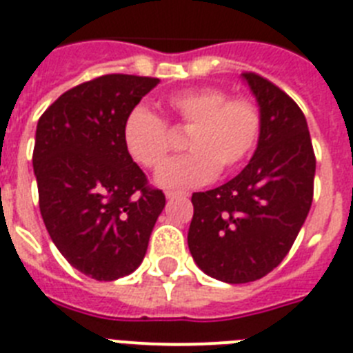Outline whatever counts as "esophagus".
Instances as JSON below:
<instances>
[{
  "label": "esophagus",
  "mask_w": 353,
  "mask_h": 353,
  "mask_svg": "<svg viewBox=\"0 0 353 353\" xmlns=\"http://www.w3.org/2000/svg\"><path fill=\"white\" fill-rule=\"evenodd\" d=\"M165 196H168L169 200L188 199V196H190V193H184V191H168V193H165Z\"/></svg>",
  "instance_id": "obj_1"
}]
</instances>
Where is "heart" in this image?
I'll use <instances>...</instances> for the list:
<instances>
[{
  "label": "heart",
  "mask_w": 353,
  "mask_h": 353,
  "mask_svg": "<svg viewBox=\"0 0 353 353\" xmlns=\"http://www.w3.org/2000/svg\"><path fill=\"white\" fill-rule=\"evenodd\" d=\"M165 107L176 125L190 129V153L171 160L154 176L165 190H184L210 182L239 168L261 137V109L248 98H230L216 87L171 92ZM123 143L131 159L148 169L159 168L171 149L168 123L148 107H134L123 122Z\"/></svg>",
  "instance_id": "heart-1"
}]
</instances>
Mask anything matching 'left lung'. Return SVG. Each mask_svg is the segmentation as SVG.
<instances>
[{
  "label": "left lung",
  "mask_w": 353,
  "mask_h": 353,
  "mask_svg": "<svg viewBox=\"0 0 353 353\" xmlns=\"http://www.w3.org/2000/svg\"><path fill=\"white\" fill-rule=\"evenodd\" d=\"M262 117L255 153L235 179L193 193L188 246L196 266L228 284L252 283L277 268L314 199L315 154L303 111L255 72H242Z\"/></svg>",
  "instance_id": "1"
}]
</instances>
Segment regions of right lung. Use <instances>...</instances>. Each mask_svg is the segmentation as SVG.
<instances>
[{
    "instance_id": "right-lung-1",
    "label": "right lung",
    "mask_w": 353,
    "mask_h": 353,
    "mask_svg": "<svg viewBox=\"0 0 353 353\" xmlns=\"http://www.w3.org/2000/svg\"><path fill=\"white\" fill-rule=\"evenodd\" d=\"M159 78L105 74L63 92L41 114L32 165L39 211L70 266L117 281L142 264L165 205L123 143V122Z\"/></svg>"
}]
</instances>
